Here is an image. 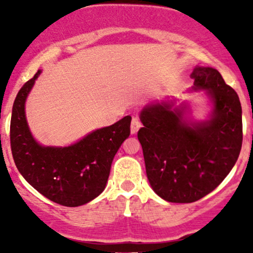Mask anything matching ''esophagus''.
<instances>
[{
    "label": "esophagus",
    "mask_w": 253,
    "mask_h": 253,
    "mask_svg": "<svg viewBox=\"0 0 253 253\" xmlns=\"http://www.w3.org/2000/svg\"><path fill=\"white\" fill-rule=\"evenodd\" d=\"M140 127H141L140 119H139L138 117L133 118L132 119V124H130V133H132V134H135V133L138 132Z\"/></svg>",
    "instance_id": "34e87169"
}]
</instances>
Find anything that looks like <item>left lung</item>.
<instances>
[{
	"label": "left lung",
	"instance_id": "1",
	"mask_svg": "<svg viewBox=\"0 0 253 253\" xmlns=\"http://www.w3.org/2000/svg\"><path fill=\"white\" fill-rule=\"evenodd\" d=\"M194 90H205L213 103L208 120L188 123L185 106L149 104L138 132L149 182L165 201L190 203L221 183L236 164L243 144L242 104L234 89L213 68L196 66Z\"/></svg>",
	"mask_w": 253,
	"mask_h": 253
}]
</instances>
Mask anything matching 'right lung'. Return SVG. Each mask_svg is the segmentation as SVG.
Listing matches in <instances>:
<instances>
[{"label": "right lung", "mask_w": 253, "mask_h": 253, "mask_svg": "<svg viewBox=\"0 0 253 253\" xmlns=\"http://www.w3.org/2000/svg\"><path fill=\"white\" fill-rule=\"evenodd\" d=\"M42 71L24 84L13 104L10 147L17 170L34 189L66 207L85 205L106 188L110 167L130 133L129 115L65 147L42 146L28 128L25 102Z\"/></svg>", "instance_id": "1"}]
</instances>
